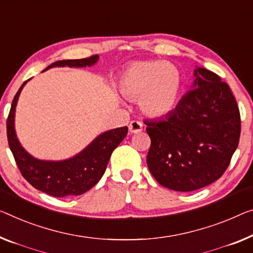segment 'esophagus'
<instances>
[{
    "label": "esophagus",
    "mask_w": 253,
    "mask_h": 253,
    "mask_svg": "<svg viewBox=\"0 0 253 253\" xmlns=\"http://www.w3.org/2000/svg\"><path fill=\"white\" fill-rule=\"evenodd\" d=\"M129 131L130 133H141L143 129V124L138 120H133L129 123Z\"/></svg>",
    "instance_id": "esophagus-1"
}]
</instances>
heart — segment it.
<instances>
[{
    "label": "heart",
    "instance_id": "obj_1",
    "mask_svg": "<svg viewBox=\"0 0 253 253\" xmlns=\"http://www.w3.org/2000/svg\"><path fill=\"white\" fill-rule=\"evenodd\" d=\"M182 75L169 62L148 60L133 62L120 78V90L128 99L139 100L142 110L151 117H164L174 110Z\"/></svg>",
    "mask_w": 253,
    "mask_h": 253
}]
</instances>
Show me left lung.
<instances>
[{"label": "left lung", "instance_id": "8db88e82", "mask_svg": "<svg viewBox=\"0 0 253 253\" xmlns=\"http://www.w3.org/2000/svg\"><path fill=\"white\" fill-rule=\"evenodd\" d=\"M146 163L161 185L190 192L220 178L239 145L241 117L229 86L212 71L194 70L192 89L170 114L145 120Z\"/></svg>", "mask_w": 253, "mask_h": 253}]
</instances>
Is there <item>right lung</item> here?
I'll list each match as a JSON object with an SVG mask.
<instances>
[{
  "mask_svg": "<svg viewBox=\"0 0 253 253\" xmlns=\"http://www.w3.org/2000/svg\"><path fill=\"white\" fill-rule=\"evenodd\" d=\"M99 55L77 60H61L53 62L46 69L53 67H90L95 65ZM21 85L13 97L6 120L7 142L19 170L30 185L48 195L63 198L68 195H81L90 190L103 176L111 153L126 137L128 128L119 127L100 134L94 141L76 156L61 161L40 160L22 148L14 129V114L21 89Z\"/></svg>",
  "mask_w": 253,
  "mask_h": 253,
  "instance_id": "obj_1",
  "label": "right lung"
}]
</instances>
